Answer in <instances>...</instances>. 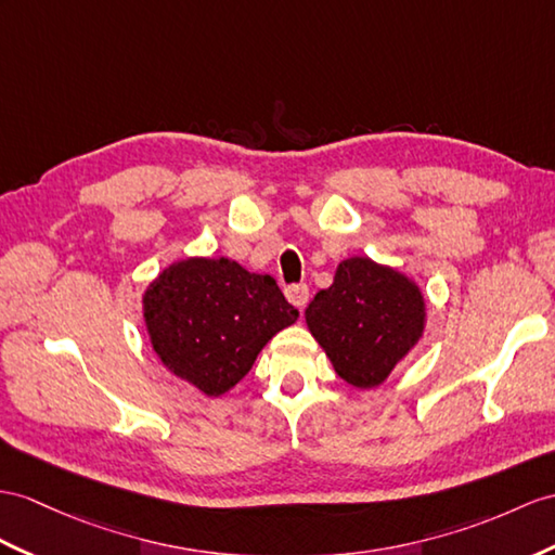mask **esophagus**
Instances as JSON below:
<instances>
[{"label":"esophagus","instance_id":"obj_1","mask_svg":"<svg viewBox=\"0 0 555 555\" xmlns=\"http://www.w3.org/2000/svg\"><path fill=\"white\" fill-rule=\"evenodd\" d=\"M285 296H287V301H289L294 308L304 310L306 304H308V287H306V285H292V287L285 289Z\"/></svg>","mask_w":555,"mask_h":555}]
</instances>
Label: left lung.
I'll use <instances>...</instances> for the list:
<instances>
[{
    "mask_svg": "<svg viewBox=\"0 0 555 555\" xmlns=\"http://www.w3.org/2000/svg\"><path fill=\"white\" fill-rule=\"evenodd\" d=\"M304 315L334 372L356 388H376L422 341L426 299L398 268L350 256Z\"/></svg>",
    "mask_w": 555,
    "mask_h": 555,
    "instance_id": "1",
    "label": "left lung"
}]
</instances>
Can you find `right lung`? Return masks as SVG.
<instances>
[{
  "instance_id": "1",
  "label": "right lung",
  "mask_w": 555,
  "mask_h": 555,
  "mask_svg": "<svg viewBox=\"0 0 555 555\" xmlns=\"http://www.w3.org/2000/svg\"><path fill=\"white\" fill-rule=\"evenodd\" d=\"M299 318L270 275L233 259L188 256L143 292L147 339L162 364L219 398L242 382L263 346Z\"/></svg>"
}]
</instances>
